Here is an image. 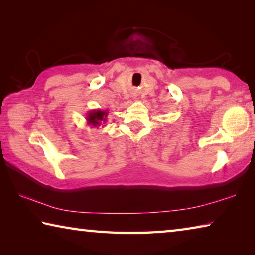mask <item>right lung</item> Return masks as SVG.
Returning a JSON list of instances; mask_svg holds the SVG:
<instances>
[{
	"mask_svg": "<svg viewBox=\"0 0 255 255\" xmlns=\"http://www.w3.org/2000/svg\"><path fill=\"white\" fill-rule=\"evenodd\" d=\"M107 116H108L107 110H101V109L91 110L90 112H88V116H86V123H88L89 126L91 127H99L100 125L105 126L103 124L107 122Z\"/></svg>",
	"mask_w": 255,
	"mask_h": 255,
	"instance_id": "1",
	"label": "right lung"
}]
</instances>
